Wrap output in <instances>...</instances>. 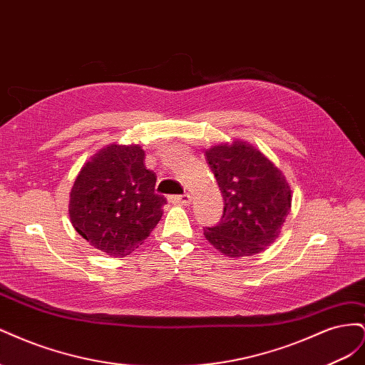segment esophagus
Returning a JSON list of instances; mask_svg holds the SVG:
<instances>
[{"instance_id":"obj_1","label":"esophagus","mask_w":365,"mask_h":365,"mask_svg":"<svg viewBox=\"0 0 365 365\" xmlns=\"http://www.w3.org/2000/svg\"><path fill=\"white\" fill-rule=\"evenodd\" d=\"M170 201L172 202H178L182 205H189L192 202V196L189 193H184V195H178V196H170Z\"/></svg>"}]
</instances>
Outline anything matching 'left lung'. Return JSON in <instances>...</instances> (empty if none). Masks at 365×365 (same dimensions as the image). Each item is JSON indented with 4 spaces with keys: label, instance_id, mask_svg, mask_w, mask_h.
Here are the masks:
<instances>
[{
    "label": "left lung",
    "instance_id": "1",
    "mask_svg": "<svg viewBox=\"0 0 365 365\" xmlns=\"http://www.w3.org/2000/svg\"><path fill=\"white\" fill-rule=\"evenodd\" d=\"M224 196V213L205 239L228 257L262 252L279 236L291 210V187L283 173L245 141L205 150Z\"/></svg>",
    "mask_w": 365,
    "mask_h": 365
}]
</instances>
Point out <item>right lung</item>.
I'll list each match as a JSON object with an SVG mask.
<instances>
[{
    "label": "right lung",
    "mask_w": 365,
    "mask_h": 365,
    "mask_svg": "<svg viewBox=\"0 0 365 365\" xmlns=\"http://www.w3.org/2000/svg\"><path fill=\"white\" fill-rule=\"evenodd\" d=\"M157 176L137 145H111L83 164L70 193L71 224L108 256L138 248L163 216L165 197L155 193Z\"/></svg>",
    "instance_id": "right-lung-1"
}]
</instances>
